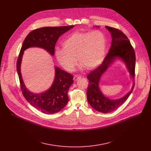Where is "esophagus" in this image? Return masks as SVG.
Returning <instances> with one entry per match:
<instances>
[{
  "instance_id": "34e87169",
  "label": "esophagus",
  "mask_w": 151,
  "mask_h": 151,
  "mask_svg": "<svg viewBox=\"0 0 151 151\" xmlns=\"http://www.w3.org/2000/svg\"><path fill=\"white\" fill-rule=\"evenodd\" d=\"M81 77H82V76H81V75H75V76H74V77H73V79H74V81H77L78 79L81 78Z\"/></svg>"
}]
</instances>
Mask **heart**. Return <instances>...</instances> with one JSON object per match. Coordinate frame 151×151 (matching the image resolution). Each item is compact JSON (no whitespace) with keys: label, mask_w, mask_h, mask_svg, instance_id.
Returning <instances> with one entry per match:
<instances>
[{"label":"heart","mask_w":151,"mask_h":151,"mask_svg":"<svg viewBox=\"0 0 151 151\" xmlns=\"http://www.w3.org/2000/svg\"><path fill=\"white\" fill-rule=\"evenodd\" d=\"M64 48L55 49V57L60 65L72 71L79 62L87 69H93L103 61L106 49L105 35L99 30L76 32L63 42Z\"/></svg>","instance_id":"obj_1"}]
</instances>
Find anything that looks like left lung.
Masks as SVG:
<instances>
[{"label":"left lung","instance_id":"8db88e82","mask_svg":"<svg viewBox=\"0 0 151 151\" xmlns=\"http://www.w3.org/2000/svg\"><path fill=\"white\" fill-rule=\"evenodd\" d=\"M106 28L111 33L112 38L111 47L102 63L88 74L89 84L87 97L88 102L95 110L102 113H109L118 108L126 101L133 90L135 82L132 90L125 96L118 100H110L104 96L100 90L99 83L101 76L116 58H119L125 63L131 77L135 81L136 55L130 40L122 32L109 26H106Z\"/></svg>","mask_w":151,"mask_h":151}]
</instances>
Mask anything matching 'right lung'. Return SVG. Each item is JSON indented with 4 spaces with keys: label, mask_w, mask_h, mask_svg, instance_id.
<instances>
[{
    "label": "right lung",
    "mask_w": 151,
    "mask_h": 151,
    "mask_svg": "<svg viewBox=\"0 0 151 151\" xmlns=\"http://www.w3.org/2000/svg\"><path fill=\"white\" fill-rule=\"evenodd\" d=\"M74 26L61 27H45L33 30L25 38L21 47L17 62V70L20 88L27 101L38 111L47 114H55L62 110L67 104L68 93L73 83V75L55 68V76L50 88L40 94H34L27 90L21 77L20 66L24 51L32 47L45 49L52 55L54 54L55 44L59 37Z\"/></svg>",
    "instance_id": "right-lung-1"
}]
</instances>
